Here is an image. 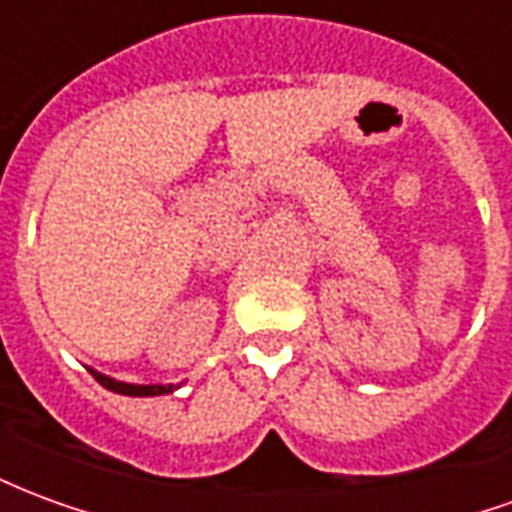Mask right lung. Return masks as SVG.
Instances as JSON below:
<instances>
[{"mask_svg":"<svg viewBox=\"0 0 512 512\" xmlns=\"http://www.w3.org/2000/svg\"><path fill=\"white\" fill-rule=\"evenodd\" d=\"M93 373V378L98 381L101 386H106V389H112V392H117V395H131V397H153V395H167V392H172L175 386L167 384V386H139V384H126V381H115V378L109 376H101V373H95V370H90Z\"/></svg>","mask_w":512,"mask_h":512,"instance_id":"right-lung-1","label":"right lung"}]
</instances>
